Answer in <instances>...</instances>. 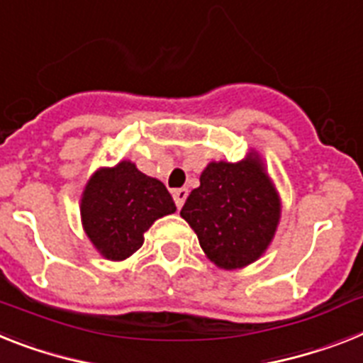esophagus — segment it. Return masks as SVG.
I'll return each instance as SVG.
<instances>
[{"label": "esophagus", "mask_w": 363, "mask_h": 363, "mask_svg": "<svg viewBox=\"0 0 363 363\" xmlns=\"http://www.w3.org/2000/svg\"><path fill=\"white\" fill-rule=\"evenodd\" d=\"M186 197H188L186 188H177V190H173V199H175L177 208H182V205H184Z\"/></svg>", "instance_id": "34e87169"}]
</instances>
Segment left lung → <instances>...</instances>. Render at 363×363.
Listing matches in <instances>:
<instances>
[{"label": "left lung", "instance_id": "obj_1", "mask_svg": "<svg viewBox=\"0 0 363 363\" xmlns=\"http://www.w3.org/2000/svg\"><path fill=\"white\" fill-rule=\"evenodd\" d=\"M181 216L216 266L243 267L267 249L280 218L277 191L258 158L210 162Z\"/></svg>", "mask_w": 363, "mask_h": 363}]
</instances>
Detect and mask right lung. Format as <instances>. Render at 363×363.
Segmentation results:
<instances>
[{
    "label": "right lung",
    "mask_w": 363,
    "mask_h": 363,
    "mask_svg": "<svg viewBox=\"0 0 363 363\" xmlns=\"http://www.w3.org/2000/svg\"><path fill=\"white\" fill-rule=\"evenodd\" d=\"M173 212L175 203L162 182L127 160L94 173L81 201L88 238L108 260H125L138 251L155 219Z\"/></svg>",
    "instance_id": "1"
}]
</instances>
